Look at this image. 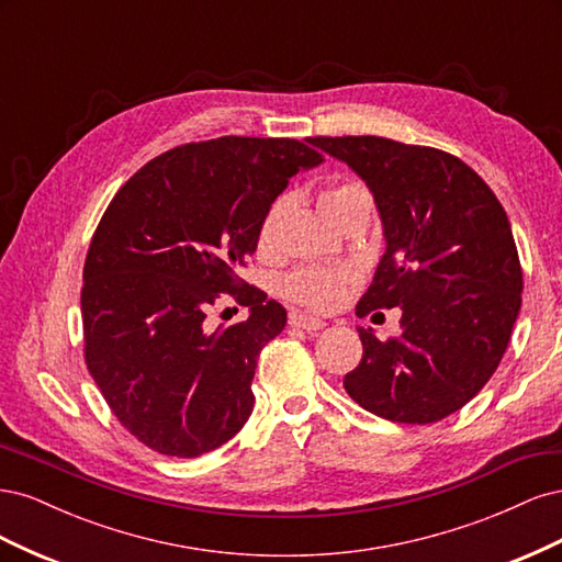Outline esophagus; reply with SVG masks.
<instances>
[{"label": "esophagus", "instance_id": "obj_1", "mask_svg": "<svg viewBox=\"0 0 562 562\" xmlns=\"http://www.w3.org/2000/svg\"><path fill=\"white\" fill-rule=\"evenodd\" d=\"M291 326L302 328V330H307V333H314V330H321L323 326H326V321L295 312V314H291Z\"/></svg>", "mask_w": 562, "mask_h": 562}]
</instances>
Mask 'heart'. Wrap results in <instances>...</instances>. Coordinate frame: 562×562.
Returning a JSON list of instances; mask_svg holds the SVG:
<instances>
[{
  "instance_id": "1",
  "label": "heart",
  "mask_w": 562,
  "mask_h": 562,
  "mask_svg": "<svg viewBox=\"0 0 562 562\" xmlns=\"http://www.w3.org/2000/svg\"><path fill=\"white\" fill-rule=\"evenodd\" d=\"M318 203H321V211L326 213V217L333 220L351 206H370V192L359 180H339L328 184L326 190L321 192ZM281 213H283V201H274L267 209L262 223L258 227L260 250L274 248ZM347 281H349V274L345 269L302 267L283 281V295L288 300L302 304V307L328 312L342 302Z\"/></svg>"
}]
</instances>
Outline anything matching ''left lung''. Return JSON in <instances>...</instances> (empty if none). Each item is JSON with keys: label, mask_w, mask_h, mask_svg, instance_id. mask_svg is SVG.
<instances>
[{"label": "left lung", "mask_w": 562, "mask_h": 562, "mask_svg": "<svg viewBox=\"0 0 562 562\" xmlns=\"http://www.w3.org/2000/svg\"><path fill=\"white\" fill-rule=\"evenodd\" d=\"M375 199L384 255L356 314L401 310L386 342L359 328L363 359L345 378L368 413L431 424L467 405L497 370L520 312L512 225L483 178L448 151L378 135L312 138Z\"/></svg>", "instance_id": "8db88e82"}]
</instances>
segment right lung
I'll return each mask as SVG.
<instances>
[{
    "label": "right lung",
    "mask_w": 562,
    "mask_h": 562,
    "mask_svg": "<svg viewBox=\"0 0 562 562\" xmlns=\"http://www.w3.org/2000/svg\"><path fill=\"white\" fill-rule=\"evenodd\" d=\"M310 140L225 135L168 149L100 220L83 265V353L116 419L147 448L199 457L248 422L255 366L285 310L239 269L288 180L323 161ZM220 292H248L251 314L209 331Z\"/></svg>",
    "instance_id": "obj_1"
}]
</instances>
